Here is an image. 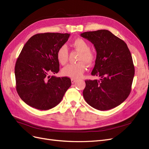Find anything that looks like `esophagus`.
<instances>
[{
    "mask_svg": "<svg viewBox=\"0 0 149 149\" xmlns=\"http://www.w3.org/2000/svg\"><path fill=\"white\" fill-rule=\"evenodd\" d=\"M76 81H77V80L75 79H71V82H72V84H74Z\"/></svg>",
    "mask_w": 149,
    "mask_h": 149,
    "instance_id": "34e87169",
    "label": "esophagus"
}]
</instances>
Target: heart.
<instances>
[{"instance_id":"heart-1","label":"heart","mask_w":149,"mask_h":149,"mask_svg":"<svg viewBox=\"0 0 149 149\" xmlns=\"http://www.w3.org/2000/svg\"><path fill=\"white\" fill-rule=\"evenodd\" d=\"M74 48L80 52L77 61L75 64H69L62 69V75L70 78L77 79L82 75L85 70V65L92 64L95 60V54L90 49V45L85 40L81 38H77L72 42ZM57 59L59 62L64 65L68 59L69 52L68 47L64 45L61 46L57 51Z\"/></svg>"}]
</instances>
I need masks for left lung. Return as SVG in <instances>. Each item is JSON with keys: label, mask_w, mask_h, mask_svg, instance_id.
Listing matches in <instances>:
<instances>
[{"label": "left lung", "mask_w": 149, "mask_h": 149, "mask_svg": "<svg viewBox=\"0 0 149 149\" xmlns=\"http://www.w3.org/2000/svg\"><path fill=\"white\" fill-rule=\"evenodd\" d=\"M80 36L92 42L95 47L97 58L92 75L100 77L85 80V100L100 111L118 107L130 94L135 73L127 45L106 30L84 32Z\"/></svg>", "instance_id": "left-lung-1"}]
</instances>
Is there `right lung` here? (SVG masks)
Returning a JSON list of instances; mask_svg holds the SVG:
<instances>
[{"label": "right lung", "mask_w": 149, "mask_h": 149, "mask_svg": "<svg viewBox=\"0 0 149 149\" xmlns=\"http://www.w3.org/2000/svg\"><path fill=\"white\" fill-rule=\"evenodd\" d=\"M69 36L68 33H38L24 45L15 67L16 89L29 106L40 110L54 108L70 87L69 77L50 76L59 71L57 51Z\"/></svg>", "instance_id": "1"}]
</instances>
